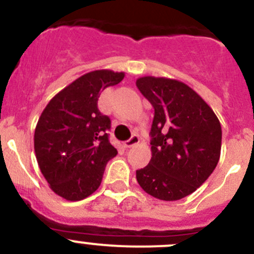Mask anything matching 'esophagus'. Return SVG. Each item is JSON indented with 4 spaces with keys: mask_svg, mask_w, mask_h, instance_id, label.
I'll list each match as a JSON object with an SVG mask.
<instances>
[{
    "mask_svg": "<svg viewBox=\"0 0 254 254\" xmlns=\"http://www.w3.org/2000/svg\"><path fill=\"white\" fill-rule=\"evenodd\" d=\"M139 141H140V137L137 136V135H132L129 140L124 141V147H131L134 146V145H136Z\"/></svg>",
    "mask_w": 254,
    "mask_h": 254,
    "instance_id": "esophagus-1",
    "label": "esophagus"
}]
</instances>
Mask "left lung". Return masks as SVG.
Here are the masks:
<instances>
[{"mask_svg":"<svg viewBox=\"0 0 254 254\" xmlns=\"http://www.w3.org/2000/svg\"><path fill=\"white\" fill-rule=\"evenodd\" d=\"M151 103V160L136 170L145 192L162 201L186 197L208 179L221 155L222 130L210 105L189 85L164 77L136 80Z\"/></svg>","mask_w":254,"mask_h":254,"instance_id":"left-lung-1","label":"left lung"}]
</instances>
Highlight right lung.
Segmentation results:
<instances>
[{
    "label": "right lung",
    "instance_id": "right-lung-1",
    "mask_svg": "<svg viewBox=\"0 0 254 254\" xmlns=\"http://www.w3.org/2000/svg\"><path fill=\"white\" fill-rule=\"evenodd\" d=\"M124 77L109 69L87 73L54 95L42 112L34 151L44 179L61 197L79 201L92 195L108 161L117 156L108 134L110 118L100 113L98 98Z\"/></svg>",
    "mask_w": 254,
    "mask_h": 254
}]
</instances>
